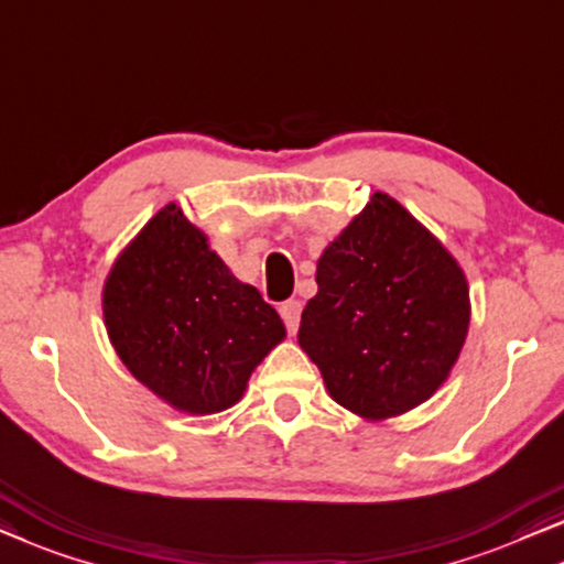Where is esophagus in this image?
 Returning <instances> with one entry per match:
<instances>
[{"label": "esophagus", "instance_id": "1", "mask_svg": "<svg viewBox=\"0 0 564 564\" xmlns=\"http://www.w3.org/2000/svg\"><path fill=\"white\" fill-rule=\"evenodd\" d=\"M280 315H282L284 325H288V330L292 333V336H295L297 328H300L302 302H300V300H288V302H282V305H280Z\"/></svg>", "mask_w": 564, "mask_h": 564}]
</instances>
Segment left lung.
<instances>
[{"instance_id":"1","label":"left lung","mask_w":564,"mask_h":564,"mask_svg":"<svg viewBox=\"0 0 564 564\" xmlns=\"http://www.w3.org/2000/svg\"><path fill=\"white\" fill-rule=\"evenodd\" d=\"M297 333L333 402L366 422L414 410L451 377L470 325L463 267L377 191L317 259Z\"/></svg>"}]
</instances>
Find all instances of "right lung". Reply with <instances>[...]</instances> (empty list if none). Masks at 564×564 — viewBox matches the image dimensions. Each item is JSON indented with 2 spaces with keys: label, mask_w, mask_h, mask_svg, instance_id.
Segmentation results:
<instances>
[{
  "label": "right lung",
  "mask_w": 564,
  "mask_h": 564,
  "mask_svg": "<svg viewBox=\"0 0 564 564\" xmlns=\"http://www.w3.org/2000/svg\"><path fill=\"white\" fill-rule=\"evenodd\" d=\"M104 325L121 364L177 412L216 414L288 330L257 288L231 274L208 236L167 203L106 274Z\"/></svg>",
  "instance_id": "add662e5"
}]
</instances>
